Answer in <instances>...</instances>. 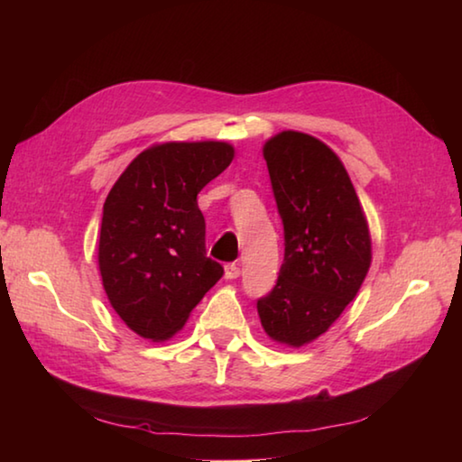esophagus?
<instances>
[{
	"instance_id": "esophagus-1",
	"label": "esophagus",
	"mask_w": 462,
	"mask_h": 462,
	"mask_svg": "<svg viewBox=\"0 0 462 462\" xmlns=\"http://www.w3.org/2000/svg\"><path fill=\"white\" fill-rule=\"evenodd\" d=\"M238 275H240V269H238L236 263L226 264V267H224V277H226V279H236Z\"/></svg>"
}]
</instances>
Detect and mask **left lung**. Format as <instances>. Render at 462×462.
Segmentation results:
<instances>
[{
	"label": "left lung",
	"mask_w": 462,
	"mask_h": 462,
	"mask_svg": "<svg viewBox=\"0 0 462 462\" xmlns=\"http://www.w3.org/2000/svg\"><path fill=\"white\" fill-rule=\"evenodd\" d=\"M283 220L277 285L256 301L271 340L300 348L355 300L371 267V234L353 181L330 146L283 130L263 146Z\"/></svg>",
	"instance_id": "obj_1"
}]
</instances>
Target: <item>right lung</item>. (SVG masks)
I'll use <instances>...</instances> for the list:
<instances>
[{"label": "right lung", "instance_id": "1", "mask_svg": "<svg viewBox=\"0 0 462 462\" xmlns=\"http://www.w3.org/2000/svg\"><path fill=\"white\" fill-rule=\"evenodd\" d=\"M220 140L152 144L104 203L97 263L106 295L132 332L169 340L224 269L206 254L198 193L230 165Z\"/></svg>", "mask_w": 462, "mask_h": 462}]
</instances>
